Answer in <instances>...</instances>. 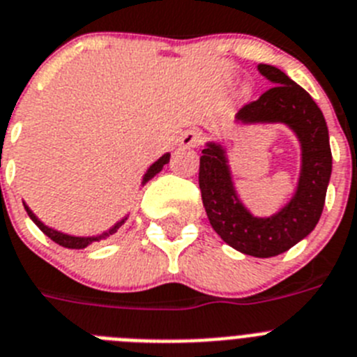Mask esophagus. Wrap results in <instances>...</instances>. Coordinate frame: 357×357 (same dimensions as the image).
Returning a JSON list of instances; mask_svg holds the SVG:
<instances>
[{
  "mask_svg": "<svg viewBox=\"0 0 357 357\" xmlns=\"http://www.w3.org/2000/svg\"><path fill=\"white\" fill-rule=\"evenodd\" d=\"M179 142H181L183 147H197L203 142V132L199 129H188V131L183 132Z\"/></svg>",
  "mask_w": 357,
  "mask_h": 357,
  "instance_id": "esophagus-1",
  "label": "esophagus"
}]
</instances>
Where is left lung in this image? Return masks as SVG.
Here are the masks:
<instances>
[{
  "instance_id": "left-lung-1",
  "label": "left lung",
  "mask_w": 357,
  "mask_h": 357,
  "mask_svg": "<svg viewBox=\"0 0 357 357\" xmlns=\"http://www.w3.org/2000/svg\"><path fill=\"white\" fill-rule=\"evenodd\" d=\"M259 71L275 86L259 100L243 105L235 119L241 123H286L296 135L302 169L294 196L275 215H253L235 192L226 151L213 142L206 144L199 160V188L217 235L237 252L268 259L287 252L318 225L333 172V154L324 113L311 95L278 68L259 64Z\"/></svg>"
}]
</instances>
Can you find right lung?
<instances>
[{
    "mask_svg": "<svg viewBox=\"0 0 357 357\" xmlns=\"http://www.w3.org/2000/svg\"><path fill=\"white\" fill-rule=\"evenodd\" d=\"M169 160H170V154L167 153V154H163V156H161L160 160L154 161L153 165H151L147 169V172H145L144 181H142V185H145V183H147L149 179H153L154 176H156L158 172H160V170L163 169V165H165V163H169ZM24 210H26V213H29L30 219H32V221L36 222L37 226H39V230H41L43 234L46 235V237L52 238V241H54V243H57L59 246L68 248V250H82V248L89 246V244H91V243H97V241H100V238L109 237V235H113L114 231L119 230L120 226H122L123 222H126V219H127V217H123L122 221L116 222V225H114L113 228H109V230L104 231V234H102V235H95V237H75V235H68V234H63V231L54 230V228H48V226H46L45 222H41V221H39V219H37L36 213H33L32 210H30L29 206H26V204H24Z\"/></svg>",
    "mask_w": 357,
    "mask_h": 357,
    "instance_id": "add662e5",
    "label": "right lung"
}]
</instances>
